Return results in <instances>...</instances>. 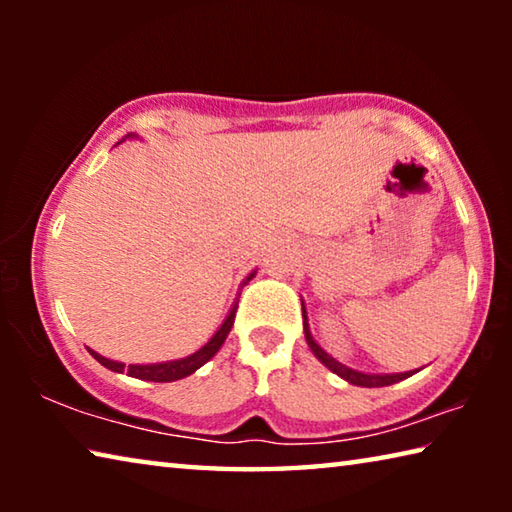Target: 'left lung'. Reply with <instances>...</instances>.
<instances>
[{
    "label": "left lung",
    "mask_w": 512,
    "mask_h": 512,
    "mask_svg": "<svg viewBox=\"0 0 512 512\" xmlns=\"http://www.w3.org/2000/svg\"><path fill=\"white\" fill-rule=\"evenodd\" d=\"M305 339H307V343H309L311 352L316 354L320 363H325V366H327L329 370L336 372V375L343 377L345 381H350V384H354V386H366V388L391 386V384H397V381H402V379L413 375V372H397V375H366V372H357V370H352V368H348V366H343V363H339L336 359L329 357V354L314 341V336H311V332H309L307 316H305Z\"/></svg>",
    "instance_id": "8db88e82"
}]
</instances>
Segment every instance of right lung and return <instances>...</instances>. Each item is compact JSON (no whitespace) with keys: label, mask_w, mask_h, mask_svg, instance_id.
<instances>
[{"label":"right lung","mask_w":512,"mask_h":512,"mask_svg":"<svg viewBox=\"0 0 512 512\" xmlns=\"http://www.w3.org/2000/svg\"><path fill=\"white\" fill-rule=\"evenodd\" d=\"M253 277V275H250ZM248 277V280H250ZM235 311H237V305L232 307V311L228 314V318H225V323L219 327V332H216L210 341H207L201 350L194 352L192 357L187 359H178V361H164V363H151V366H124V363H117V361H110L106 357H101L99 352L90 350V354L94 359H97L101 366H106L110 370L115 372H128L131 377H137V379H144V381H176V379H183L187 375H192V372H196L198 368L203 366V363L210 361L216 352H219V348L225 341V336H228L232 323H235Z\"/></svg>","instance_id":"1"}]
</instances>
